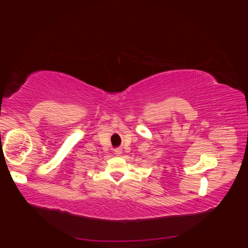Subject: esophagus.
Returning a JSON list of instances; mask_svg holds the SVG:
<instances>
[{
    "label": "esophagus",
    "instance_id": "esophagus-1",
    "mask_svg": "<svg viewBox=\"0 0 248 248\" xmlns=\"http://www.w3.org/2000/svg\"><path fill=\"white\" fill-rule=\"evenodd\" d=\"M114 154H115V155H121V154H122L121 148H116V149L114 150Z\"/></svg>",
    "mask_w": 248,
    "mask_h": 248
}]
</instances>
